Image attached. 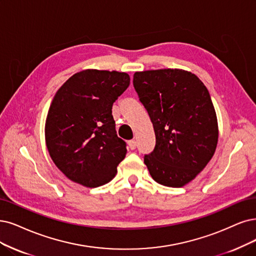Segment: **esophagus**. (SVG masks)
Instances as JSON below:
<instances>
[{"label":"esophagus","instance_id":"obj_1","mask_svg":"<svg viewBox=\"0 0 256 256\" xmlns=\"http://www.w3.org/2000/svg\"><path fill=\"white\" fill-rule=\"evenodd\" d=\"M136 146H137V144H136L135 140H130V141H128V148H130V150H135Z\"/></svg>","mask_w":256,"mask_h":256}]
</instances>
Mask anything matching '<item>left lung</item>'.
<instances>
[{
    "label": "left lung",
    "instance_id": "8db88e82",
    "mask_svg": "<svg viewBox=\"0 0 256 256\" xmlns=\"http://www.w3.org/2000/svg\"><path fill=\"white\" fill-rule=\"evenodd\" d=\"M133 84L155 130V148L144 155L150 176L166 186L186 184L210 162L218 140L209 90L194 74L171 68L135 72Z\"/></svg>",
    "mask_w": 256,
    "mask_h": 256
}]
</instances>
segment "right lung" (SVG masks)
<instances>
[{
    "instance_id": "obj_1",
    "label": "right lung",
    "mask_w": 256,
    "mask_h": 256,
    "mask_svg": "<svg viewBox=\"0 0 256 256\" xmlns=\"http://www.w3.org/2000/svg\"><path fill=\"white\" fill-rule=\"evenodd\" d=\"M128 85L126 72L86 70L54 94L45 123L46 146L72 182L96 188L115 177L126 142L117 136L112 108Z\"/></svg>"
}]
</instances>
